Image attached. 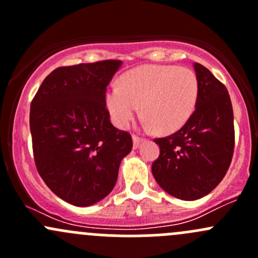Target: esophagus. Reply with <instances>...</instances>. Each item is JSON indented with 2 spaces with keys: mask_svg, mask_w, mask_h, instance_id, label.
<instances>
[{
  "mask_svg": "<svg viewBox=\"0 0 258 258\" xmlns=\"http://www.w3.org/2000/svg\"><path fill=\"white\" fill-rule=\"evenodd\" d=\"M132 141H134V148H139V146L141 145V142L144 141V139L134 135V136H132Z\"/></svg>",
  "mask_w": 258,
  "mask_h": 258,
  "instance_id": "obj_1",
  "label": "esophagus"
}]
</instances>
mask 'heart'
Segmentation results:
<instances>
[{
    "mask_svg": "<svg viewBox=\"0 0 258 258\" xmlns=\"http://www.w3.org/2000/svg\"><path fill=\"white\" fill-rule=\"evenodd\" d=\"M199 100V80L187 67L144 64L126 72L119 87L107 90L106 107L119 128H127L141 106L145 126L171 135L187 123Z\"/></svg>",
    "mask_w": 258,
    "mask_h": 258,
    "instance_id": "b5f03b06",
    "label": "heart"
}]
</instances>
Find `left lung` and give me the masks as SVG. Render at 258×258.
Instances as JSON below:
<instances>
[{"label":"left lung","mask_w":258,"mask_h":258,"mask_svg":"<svg viewBox=\"0 0 258 258\" xmlns=\"http://www.w3.org/2000/svg\"><path fill=\"white\" fill-rule=\"evenodd\" d=\"M199 80L195 112L182 128L156 139L160 156L152 175L176 199L195 201L209 195L225 177L235 148L233 111L223 83L205 66L194 63Z\"/></svg>","instance_id":"left-lung-1"}]
</instances>
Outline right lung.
I'll list each match as a JSON object with an SVG mask.
<instances>
[{
  "label": "right lung",
  "instance_id": "add662e5",
  "mask_svg": "<svg viewBox=\"0 0 258 258\" xmlns=\"http://www.w3.org/2000/svg\"><path fill=\"white\" fill-rule=\"evenodd\" d=\"M122 62L58 67L43 80L30 111L38 173L74 206L97 204L113 189L119 163L132 150L128 132L110 121L105 95Z\"/></svg>",
  "mask_w": 258,
  "mask_h": 258
}]
</instances>
